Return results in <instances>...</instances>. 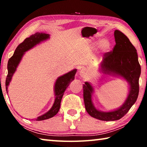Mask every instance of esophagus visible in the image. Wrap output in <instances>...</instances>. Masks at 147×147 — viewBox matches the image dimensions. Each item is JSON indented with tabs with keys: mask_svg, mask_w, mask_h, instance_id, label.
<instances>
[{
	"mask_svg": "<svg viewBox=\"0 0 147 147\" xmlns=\"http://www.w3.org/2000/svg\"><path fill=\"white\" fill-rule=\"evenodd\" d=\"M79 74L80 75L82 78H86L87 76V71L85 70V69H81V70L80 71Z\"/></svg>",
	"mask_w": 147,
	"mask_h": 147,
	"instance_id": "34e87169",
	"label": "esophagus"
}]
</instances>
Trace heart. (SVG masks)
Instances as JSON below:
<instances>
[{"label": "heart", "instance_id": "1", "mask_svg": "<svg viewBox=\"0 0 147 147\" xmlns=\"http://www.w3.org/2000/svg\"><path fill=\"white\" fill-rule=\"evenodd\" d=\"M101 48L103 50H107L109 48V43L107 41H103L101 43Z\"/></svg>", "mask_w": 147, "mask_h": 147}]
</instances>
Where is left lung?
<instances>
[{
    "label": "left lung",
    "instance_id": "1",
    "mask_svg": "<svg viewBox=\"0 0 147 147\" xmlns=\"http://www.w3.org/2000/svg\"><path fill=\"white\" fill-rule=\"evenodd\" d=\"M115 45L113 51L104 54L99 65L102 73L124 79L128 84L127 98L123 105L114 110L102 111L96 109L93 102L94 88L88 82L83 85L85 108L89 115L101 121H113L121 119L127 113L137 100L139 94V78L141 66L135 47L123 32H114Z\"/></svg>",
    "mask_w": 147,
    "mask_h": 147
}]
</instances>
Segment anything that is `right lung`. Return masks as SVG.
<instances>
[{"label": "right lung", "mask_w": 147, "mask_h": 147, "mask_svg": "<svg viewBox=\"0 0 147 147\" xmlns=\"http://www.w3.org/2000/svg\"><path fill=\"white\" fill-rule=\"evenodd\" d=\"M50 38V35L44 32H37V33L32 35L29 38H27L23 43L19 45L14 52L13 55L9 58L8 63V75L6 80V89L8 93V88L9 83L11 82L12 77L16 73L17 67L21 62L22 58L26 51L34 48L37 45H39L41 42L47 40ZM77 71V69H73L67 73L63 74L58 77L56 79L54 86V93L55 99L52 108L44 113L43 115L39 116L38 118L35 119L36 121H43L53 117L56 115L60 108V104L61 98L63 97L64 92L67 88L69 84L74 79V76Z\"/></svg>", "instance_id": "add662e5"}]
</instances>
